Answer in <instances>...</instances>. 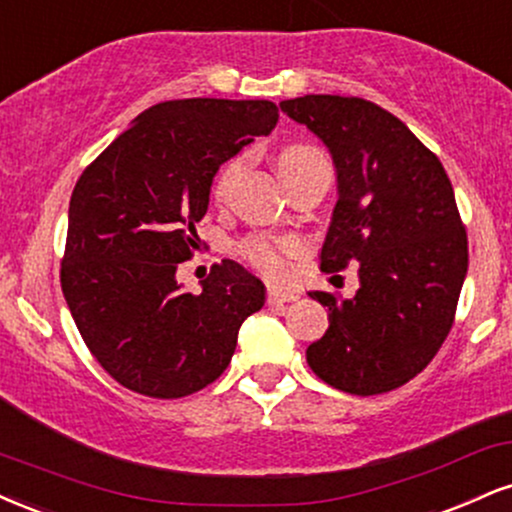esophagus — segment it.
<instances>
[{
	"mask_svg": "<svg viewBox=\"0 0 512 512\" xmlns=\"http://www.w3.org/2000/svg\"><path fill=\"white\" fill-rule=\"evenodd\" d=\"M294 299H299L294 292H282V290H268L266 294V304L268 306H282V304H290Z\"/></svg>",
	"mask_w": 512,
	"mask_h": 512,
	"instance_id": "esophagus-1",
	"label": "esophagus"
}]
</instances>
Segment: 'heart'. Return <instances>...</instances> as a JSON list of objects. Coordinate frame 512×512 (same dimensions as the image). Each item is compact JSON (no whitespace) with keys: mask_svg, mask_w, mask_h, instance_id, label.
Instances as JSON below:
<instances>
[{"mask_svg":"<svg viewBox=\"0 0 512 512\" xmlns=\"http://www.w3.org/2000/svg\"><path fill=\"white\" fill-rule=\"evenodd\" d=\"M321 158L323 155L309 146H290L280 153L278 167L282 177H287V174L302 170V167L309 165V162H316ZM244 165H246L244 155H234V158H230L220 167L213 179L215 201L227 203V198L232 194L234 182H237L239 174L244 172ZM237 254L242 261L249 263L251 268H256L258 273L266 275V278L282 280L287 278V273H290L287 261H290L294 254H299V244L290 242V239L268 237V234H251V237H246L237 244Z\"/></svg>","mask_w":512,"mask_h":512,"instance_id":"1","label":"heart"}]
</instances>
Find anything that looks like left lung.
I'll return each mask as SVG.
<instances>
[{
    "instance_id": "obj_1",
    "label": "left lung",
    "mask_w": 512,
    "mask_h": 512,
    "mask_svg": "<svg viewBox=\"0 0 512 512\" xmlns=\"http://www.w3.org/2000/svg\"><path fill=\"white\" fill-rule=\"evenodd\" d=\"M338 167V203L321 270L359 266L352 299L311 292L330 326L306 362L328 386L381 395L429 366L455 323L467 275V230L436 153L376 102L354 95L282 100Z\"/></svg>"
}]
</instances>
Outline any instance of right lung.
<instances>
[{"mask_svg": "<svg viewBox=\"0 0 512 512\" xmlns=\"http://www.w3.org/2000/svg\"><path fill=\"white\" fill-rule=\"evenodd\" d=\"M275 124L270 100L158 102L78 177L59 280L90 354L124 388L177 400L230 364L266 299L261 280L230 258L201 294L182 292L174 273L201 244L218 167Z\"/></svg>", "mask_w": 512, "mask_h": 512, "instance_id": "1", "label": "right lung"}]
</instances>
